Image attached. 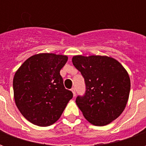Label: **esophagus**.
<instances>
[{
  "mask_svg": "<svg viewBox=\"0 0 146 146\" xmlns=\"http://www.w3.org/2000/svg\"><path fill=\"white\" fill-rule=\"evenodd\" d=\"M71 91H72V92H73V95L75 96V95H76V88H72Z\"/></svg>",
  "mask_w": 146,
  "mask_h": 146,
  "instance_id": "1",
  "label": "esophagus"
}]
</instances>
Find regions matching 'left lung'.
<instances>
[{"instance_id": "left-lung-1", "label": "left lung", "mask_w": 146, "mask_h": 146, "mask_svg": "<svg viewBox=\"0 0 146 146\" xmlns=\"http://www.w3.org/2000/svg\"><path fill=\"white\" fill-rule=\"evenodd\" d=\"M72 62L84 79L85 92L76 98L84 117L95 126L116 119L125 109L131 88L125 69L107 56L76 55Z\"/></svg>"}]
</instances>
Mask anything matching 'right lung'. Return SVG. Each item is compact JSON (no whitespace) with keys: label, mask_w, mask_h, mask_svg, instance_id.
I'll return each instance as SVG.
<instances>
[{"label":"right lung","mask_w":146,"mask_h":146,"mask_svg":"<svg viewBox=\"0 0 146 146\" xmlns=\"http://www.w3.org/2000/svg\"><path fill=\"white\" fill-rule=\"evenodd\" d=\"M68 58L43 53L33 55L15 73V104L23 116L35 125L47 127L59 119L73 92L65 88L60 70Z\"/></svg>","instance_id":"right-lung-1"}]
</instances>
